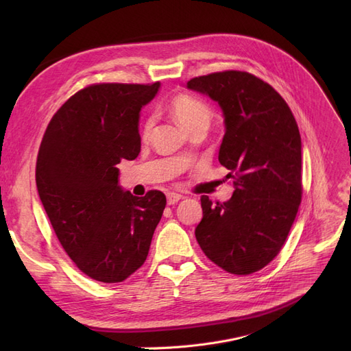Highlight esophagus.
I'll list each match as a JSON object with an SVG mask.
<instances>
[{
    "label": "esophagus",
    "instance_id": "34e87169",
    "mask_svg": "<svg viewBox=\"0 0 351 351\" xmlns=\"http://www.w3.org/2000/svg\"><path fill=\"white\" fill-rule=\"evenodd\" d=\"M180 199H182V195L174 193V192L167 193V202H168V205H176Z\"/></svg>",
    "mask_w": 351,
    "mask_h": 351
}]
</instances>
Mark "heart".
Wrapping results in <instances>:
<instances>
[{
  "mask_svg": "<svg viewBox=\"0 0 351 351\" xmlns=\"http://www.w3.org/2000/svg\"><path fill=\"white\" fill-rule=\"evenodd\" d=\"M169 111L174 115V119L182 124L187 132H190L195 127L199 125H208L212 120V110L206 102L199 98L190 97V95H180L174 98L171 102ZM155 124L154 117H149L143 124V137H147L152 132V127Z\"/></svg>",
  "mask_w": 351,
  "mask_h": 351,
  "instance_id": "obj_1",
  "label": "heart"
}]
</instances>
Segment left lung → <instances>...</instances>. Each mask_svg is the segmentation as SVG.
Here are the masks:
<instances>
[{"mask_svg": "<svg viewBox=\"0 0 351 351\" xmlns=\"http://www.w3.org/2000/svg\"><path fill=\"white\" fill-rule=\"evenodd\" d=\"M218 102L226 134L218 161L234 178L224 204L202 196L195 230L200 249L224 271L247 275L277 256L302 200V139L281 95L246 71H221L187 82Z\"/></svg>", "mask_w": 351, "mask_h": 351, "instance_id": "obj_1", "label": "left lung"}]
</instances>
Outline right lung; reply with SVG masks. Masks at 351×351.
I'll return each instance as SVG.
<instances>
[{"label":"right lung","instance_id":"add662e5","mask_svg":"<svg viewBox=\"0 0 351 351\" xmlns=\"http://www.w3.org/2000/svg\"><path fill=\"white\" fill-rule=\"evenodd\" d=\"M161 83L92 84L52 117L36 161L42 205L66 253L88 277L121 282L146 261L167 205L119 183L121 159L141 152L139 119Z\"/></svg>","mask_w":351,"mask_h":351}]
</instances>
